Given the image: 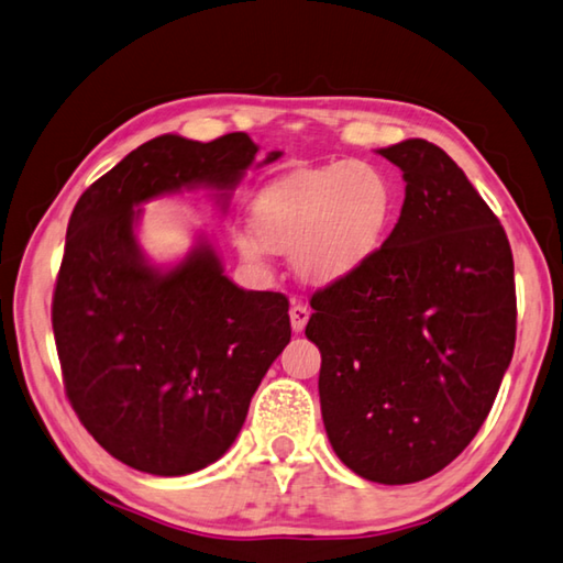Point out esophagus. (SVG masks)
<instances>
[{"label": "esophagus", "instance_id": "esophagus-1", "mask_svg": "<svg viewBox=\"0 0 563 563\" xmlns=\"http://www.w3.org/2000/svg\"><path fill=\"white\" fill-rule=\"evenodd\" d=\"M309 316H311V311L306 309L303 303H291L289 318H291V328H294L296 333H301V331H303L306 323H309Z\"/></svg>", "mask_w": 563, "mask_h": 563}]
</instances>
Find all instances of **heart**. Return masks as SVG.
I'll list each match as a JSON object with an SVG mask.
<instances>
[{
    "mask_svg": "<svg viewBox=\"0 0 563 563\" xmlns=\"http://www.w3.org/2000/svg\"><path fill=\"white\" fill-rule=\"evenodd\" d=\"M395 216V184L375 164L299 168L260 190L252 228L238 232V247L252 262L269 252H291L301 279L328 286L377 257Z\"/></svg>",
    "mask_w": 563,
    "mask_h": 563,
    "instance_id": "1",
    "label": "heart"
}]
</instances>
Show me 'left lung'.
Wrapping results in <instances>:
<instances>
[{"mask_svg":"<svg viewBox=\"0 0 563 563\" xmlns=\"http://www.w3.org/2000/svg\"><path fill=\"white\" fill-rule=\"evenodd\" d=\"M405 206L377 257L316 291L306 338L321 350L328 441L382 485L429 478L493 409L517 333L515 264L500 220L427 140L377 150Z\"/></svg>","mask_w":563,"mask_h":563,"instance_id":"1","label":"left lung"}]
</instances>
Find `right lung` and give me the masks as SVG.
I'll return each mask as SVG.
<instances>
[{
	"label": "right lung",
	"mask_w": 563,
	"mask_h": 563,
	"mask_svg": "<svg viewBox=\"0 0 563 563\" xmlns=\"http://www.w3.org/2000/svg\"><path fill=\"white\" fill-rule=\"evenodd\" d=\"M257 152L245 132L208 144L162 134L73 208L51 311L63 385L92 439L134 471L216 463L291 341L286 296L240 289L206 238L172 267L152 264L136 238L140 206L158 196L213 188L225 210Z\"/></svg>",
	"instance_id": "add662e5"
}]
</instances>
